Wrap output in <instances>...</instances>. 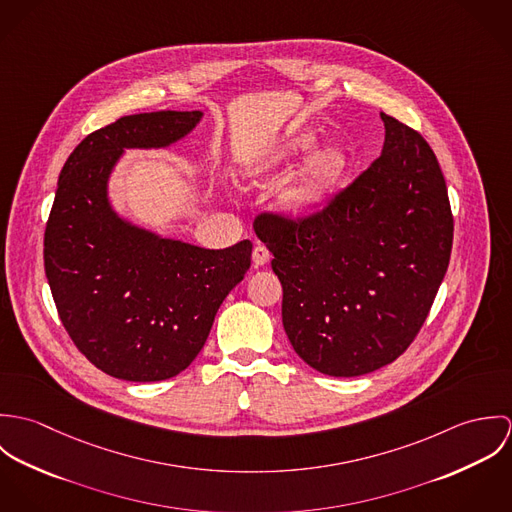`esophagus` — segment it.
<instances>
[{"instance_id":"esophagus-1","label":"esophagus","mask_w":512,"mask_h":512,"mask_svg":"<svg viewBox=\"0 0 512 512\" xmlns=\"http://www.w3.org/2000/svg\"><path fill=\"white\" fill-rule=\"evenodd\" d=\"M270 260H272V254L268 252V248L264 244H256L254 250H252V264H254V268H262Z\"/></svg>"}]
</instances>
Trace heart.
Wrapping results in <instances>:
<instances>
[{"label":"heart","mask_w":512,"mask_h":512,"mask_svg":"<svg viewBox=\"0 0 512 512\" xmlns=\"http://www.w3.org/2000/svg\"><path fill=\"white\" fill-rule=\"evenodd\" d=\"M311 128L286 134L266 147L248 163L254 179H268L286 173L302 161L276 193V209L284 219L309 222L321 217L349 183L357 167L355 147L343 140L319 142Z\"/></svg>","instance_id":"heart-1"}]
</instances>
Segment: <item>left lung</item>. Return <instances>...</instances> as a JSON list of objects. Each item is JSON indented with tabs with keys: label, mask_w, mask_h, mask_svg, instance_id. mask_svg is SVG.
Instances as JSON below:
<instances>
[{
	"label": "left lung",
	"mask_w": 512,
	"mask_h": 512,
	"mask_svg": "<svg viewBox=\"0 0 512 512\" xmlns=\"http://www.w3.org/2000/svg\"><path fill=\"white\" fill-rule=\"evenodd\" d=\"M380 157L315 220L262 215L293 351L323 374L390 365L418 335L447 272L453 219L426 140L380 112Z\"/></svg>",
	"instance_id": "obj_1"
}]
</instances>
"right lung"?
Masks as SVG:
<instances>
[{
    "mask_svg": "<svg viewBox=\"0 0 512 512\" xmlns=\"http://www.w3.org/2000/svg\"><path fill=\"white\" fill-rule=\"evenodd\" d=\"M201 120V110L124 116L74 147L57 183L45 230L51 293L78 351L120 380L157 382L191 365L250 268V240L201 248L124 217L110 201L126 149L175 146Z\"/></svg>",
    "mask_w": 512,
    "mask_h": 512,
    "instance_id": "right-lung-1",
    "label": "right lung"
}]
</instances>
